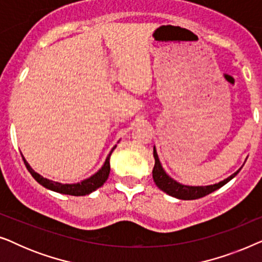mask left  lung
<instances>
[{
    "label": "left lung",
    "mask_w": 262,
    "mask_h": 262,
    "mask_svg": "<svg viewBox=\"0 0 262 262\" xmlns=\"http://www.w3.org/2000/svg\"><path fill=\"white\" fill-rule=\"evenodd\" d=\"M154 157H155V166H154L152 169V179L155 181V184L157 187H159L161 191L166 192L167 194H169L171 196H175L178 199H182V200H192V199H198V198H203L210 193H212L216 191V189L221 188L222 186H224L227 182L231 180L232 178L236 177L237 173L241 169H238L236 173L230 175L228 179L225 180L218 182V184L214 185H210V186H186V185H181L173 179L168 177L166 174V171L163 170L162 166H161L159 156H157L156 149L154 148Z\"/></svg>",
    "instance_id": "obj_1"
}]
</instances>
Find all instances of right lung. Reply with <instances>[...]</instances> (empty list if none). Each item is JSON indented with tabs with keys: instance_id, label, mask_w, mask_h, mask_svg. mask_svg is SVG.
Returning a JSON list of instances; mask_svg holds the SVG:
<instances>
[{
	"instance_id": "obj_1",
	"label": "right lung",
	"mask_w": 262,
	"mask_h": 262,
	"mask_svg": "<svg viewBox=\"0 0 262 262\" xmlns=\"http://www.w3.org/2000/svg\"><path fill=\"white\" fill-rule=\"evenodd\" d=\"M114 149H116V146H114V148L112 149V151L110 152V155L107 156L105 164H103L102 168L98 171V173L94 174L89 179H87V180H83L82 182H78V184H73V185H63V184H59V182L48 180V179L40 177V175H39L38 173H35V171L32 169V168L30 167V164L26 162V160H25L24 157L23 159H24L25 166H26L28 171L32 174V177H33L35 180L39 182V184L44 186V187L51 189V191L63 193V194L85 195V194H89V193L94 192L95 189L101 187V186L105 184V181L107 180V178H108L110 170H111L110 156H111V154L113 152Z\"/></svg>"
}]
</instances>
